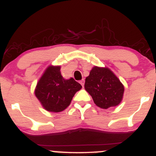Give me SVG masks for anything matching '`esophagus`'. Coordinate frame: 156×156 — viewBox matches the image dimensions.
I'll use <instances>...</instances> for the list:
<instances>
[{
    "mask_svg": "<svg viewBox=\"0 0 156 156\" xmlns=\"http://www.w3.org/2000/svg\"><path fill=\"white\" fill-rule=\"evenodd\" d=\"M80 84H81V85H82V87H84V79L81 80V81H80Z\"/></svg>",
    "mask_w": 156,
    "mask_h": 156,
    "instance_id": "34e87169",
    "label": "esophagus"
}]
</instances>
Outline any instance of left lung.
Segmentation results:
<instances>
[{"instance_id":"obj_1","label":"left lung","mask_w":156,"mask_h":156,"mask_svg":"<svg viewBox=\"0 0 156 156\" xmlns=\"http://www.w3.org/2000/svg\"><path fill=\"white\" fill-rule=\"evenodd\" d=\"M84 88L94 104L102 109L119 105L124 93L123 84L107 67L94 66L85 78Z\"/></svg>"}]
</instances>
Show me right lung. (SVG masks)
I'll return each instance as SVG.
<instances>
[{
    "mask_svg": "<svg viewBox=\"0 0 156 156\" xmlns=\"http://www.w3.org/2000/svg\"><path fill=\"white\" fill-rule=\"evenodd\" d=\"M61 66H48L40 78L34 90L42 107L52 113L66 110L72 98L81 89V85L73 78L66 79L61 74Z\"/></svg>",
    "mask_w": 156,
    "mask_h": 156,
    "instance_id": "obj_1",
    "label": "right lung"
}]
</instances>
